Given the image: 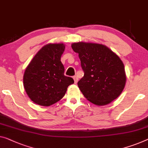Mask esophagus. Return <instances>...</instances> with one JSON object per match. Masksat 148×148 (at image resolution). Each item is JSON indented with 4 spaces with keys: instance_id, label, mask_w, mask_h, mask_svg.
Listing matches in <instances>:
<instances>
[{
    "instance_id": "obj_1",
    "label": "esophagus",
    "mask_w": 148,
    "mask_h": 148,
    "mask_svg": "<svg viewBox=\"0 0 148 148\" xmlns=\"http://www.w3.org/2000/svg\"><path fill=\"white\" fill-rule=\"evenodd\" d=\"M73 79H74V83H75V84H76L77 82H78V77H77V76H74Z\"/></svg>"
}]
</instances>
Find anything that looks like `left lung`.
<instances>
[{"label": "left lung", "instance_id": "obj_1", "mask_svg": "<svg viewBox=\"0 0 148 148\" xmlns=\"http://www.w3.org/2000/svg\"><path fill=\"white\" fill-rule=\"evenodd\" d=\"M71 46L84 72L78 86L85 98L97 106L107 105L118 98L126 82L120 57L102 44L78 42Z\"/></svg>", "mask_w": 148, "mask_h": 148}]
</instances>
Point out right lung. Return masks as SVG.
<instances>
[{"label": "right lung", "mask_w": 148, "mask_h": 148, "mask_svg": "<svg viewBox=\"0 0 148 148\" xmlns=\"http://www.w3.org/2000/svg\"><path fill=\"white\" fill-rule=\"evenodd\" d=\"M65 49L63 43L43 46L26 67L23 85L30 100L36 104L49 106L63 98L73 78L64 76L60 58Z\"/></svg>", "instance_id": "1"}]
</instances>
